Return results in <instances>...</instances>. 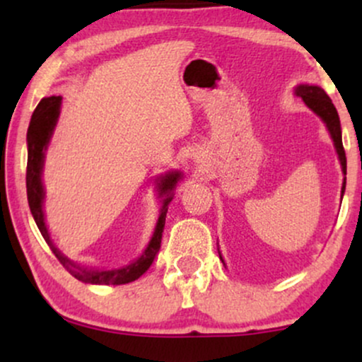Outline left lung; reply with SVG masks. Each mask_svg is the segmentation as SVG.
Listing matches in <instances>:
<instances>
[{"label": "left lung", "instance_id": "left-lung-1", "mask_svg": "<svg viewBox=\"0 0 362 362\" xmlns=\"http://www.w3.org/2000/svg\"><path fill=\"white\" fill-rule=\"evenodd\" d=\"M296 95L303 98V102L310 107L315 114L320 115V119L327 124L328 132H330L332 139H334V146L337 149V155L340 160V167H342L344 175L347 173V160H346V151L342 146V131H340V120L339 114L335 110L334 103H332L330 97L325 93V90L320 88L315 85H300L296 86ZM346 190V178H344L342 184V195ZM219 259L223 260V257L219 255Z\"/></svg>", "mask_w": 362, "mask_h": 362}]
</instances>
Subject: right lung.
Returning <instances> with one entry per match:
<instances>
[{
    "instance_id": "1",
    "label": "right lung",
    "mask_w": 362,
    "mask_h": 362,
    "mask_svg": "<svg viewBox=\"0 0 362 362\" xmlns=\"http://www.w3.org/2000/svg\"><path fill=\"white\" fill-rule=\"evenodd\" d=\"M61 100L62 97H47L40 100L37 109L34 110L30 119V126L27 131V148H28V158H27V199L28 206H30V213L34 216L37 228L42 233L44 240L47 242L54 255L61 262L62 267L66 269L73 277L78 281L86 282V284H107V286H119L127 284L139 279L144 272L148 271L149 265L155 260L158 250L161 247V236H163L165 228V218H167V211L170 201L173 199V189H175L177 182L182 178L180 172H168L167 175L158 178V192H160L163 199V206H161V213L158 216V221L153 231L151 240H149L148 247L141 253L136 260L131 264L124 265V267L112 269V271H102V269H91L85 267V265L76 264L71 259L61 253L52 243L51 236H49L47 226H45L44 219V185H42V168H44V158L45 149L49 146V141L56 127L57 119H59L61 112Z\"/></svg>"
}]
</instances>
